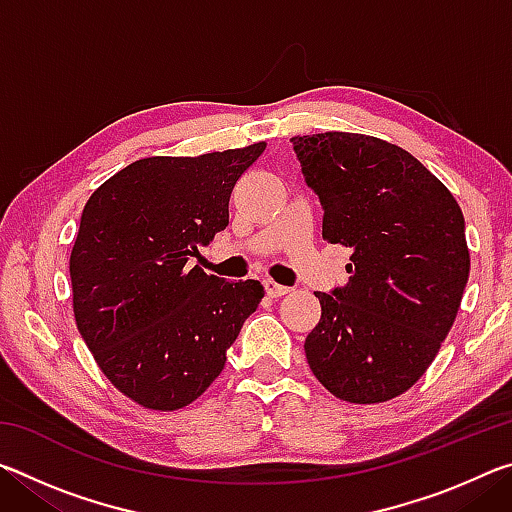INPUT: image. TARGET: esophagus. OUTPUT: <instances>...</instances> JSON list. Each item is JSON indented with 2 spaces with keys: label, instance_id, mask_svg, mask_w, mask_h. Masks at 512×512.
<instances>
[{
  "label": "esophagus",
  "instance_id": "esophagus-1",
  "mask_svg": "<svg viewBox=\"0 0 512 512\" xmlns=\"http://www.w3.org/2000/svg\"><path fill=\"white\" fill-rule=\"evenodd\" d=\"M264 289H266V293L271 298H282V296H287V293L291 291L289 287H282V284H277L273 280H264Z\"/></svg>",
  "mask_w": 512,
  "mask_h": 512
}]
</instances>
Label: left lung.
Segmentation results:
<instances>
[{
  "mask_svg": "<svg viewBox=\"0 0 512 512\" xmlns=\"http://www.w3.org/2000/svg\"><path fill=\"white\" fill-rule=\"evenodd\" d=\"M291 142L323 205V237L352 248L348 284L316 291L309 368L339 400H393L431 366L461 307L470 275L463 212L400 146L336 131Z\"/></svg>",
  "mask_w": 512,
  "mask_h": 512,
  "instance_id": "8db88e82",
  "label": "left lung"
}]
</instances>
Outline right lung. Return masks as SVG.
<instances>
[{"label": "right lung", "instance_id": "add662e5", "mask_svg": "<svg viewBox=\"0 0 512 512\" xmlns=\"http://www.w3.org/2000/svg\"><path fill=\"white\" fill-rule=\"evenodd\" d=\"M264 149L137 160L83 207L69 257L76 325L112 386L146 409L201 397L264 298L257 280L187 266L225 230L232 189Z\"/></svg>", "mask_w": 512, "mask_h": 512}]
</instances>
